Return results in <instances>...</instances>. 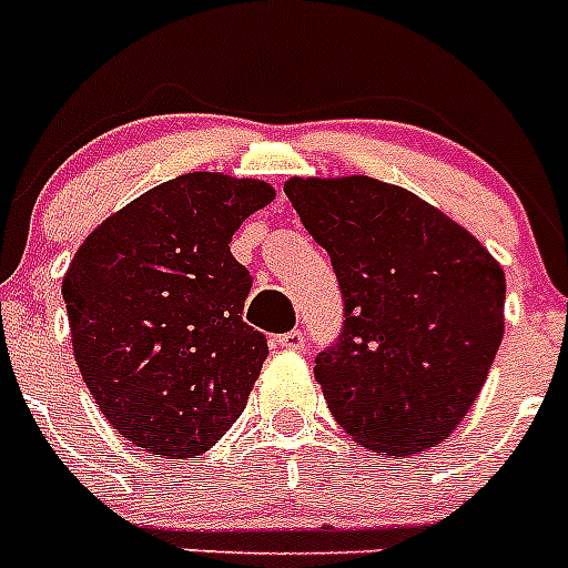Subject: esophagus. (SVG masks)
<instances>
[{"mask_svg":"<svg viewBox=\"0 0 568 568\" xmlns=\"http://www.w3.org/2000/svg\"><path fill=\"white\" fill-rule=\"evenodd\" d=\"M278 346L281 349H293V353H301V349L307 346V338H304V333H301V329H290V333L278 335Z\"/></svg>","mask_w":568,"mask_h":568,"instance_id":"obj_1","label":"esophagus"}]
</instances>
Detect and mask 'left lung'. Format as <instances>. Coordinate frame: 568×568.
Listing matches in <instances>:
<instances>
[{
    "label": "left lung",
    "instance_id": "8db88e82",
    "mask_svg": "<svg viewBox=\"0 0 568 568\" xmlns=\"http://www.w3.org/2000/svg\"><path fill=\"white\" fill-rule=\"evenodd\" d=\"M284 193L329 253L344 327L315 358L329 413L366 449L440 444L480 395L504 338L506 278L475 235L369 175L290 179Z\"/></svg>",
    "mask_w": 568,
    "mask_h": 568
}]
</instances>
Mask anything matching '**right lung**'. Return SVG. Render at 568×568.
<instances>
[{
	"instance_id": "obj_1",
	"label": "right lung",
	"mask_w": 568,
	"mask_h": 568,
	"mask_svg": "<svg viewBox=\"0 0 568 568\" xmlns=\"http://www.w3.org/2000/svg\"><path fill=\"white\" fill-rule=\"evenodd\" d=\"M273 199L258 179L179 175L110 215L70 261L62 295L79 373L144 453H207L244 413L267 335L241 318L253 278L230 241Z\"/></svg>"
}]
</instances>
